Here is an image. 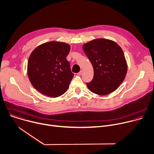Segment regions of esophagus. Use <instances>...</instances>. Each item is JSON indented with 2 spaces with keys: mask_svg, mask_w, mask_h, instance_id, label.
I'll return each instance as SVG.
<instances>
[{
  "mask_svg": "<svg viewBox=\"0 0 154 154\" xmlns=\"http://www.w3.org/2000/svg\"><path fill=\"white\" fill-rule=\"evenodd\" d=\"M82 70H81V71L78 73V75H82Z\"/></svg>",
  "mask_w": 154,
  "mask_h": 154,
  "instance_id": "esophagus-1",
  "label": "esophagus"
}]
</instances>
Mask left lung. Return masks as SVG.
<instances>
[{"instance_id":"1","label":"left lung","mask_w":154,"mask_h":154,"mask_svg":"<svg viewBox=\"0 0 154 154\" xmlns=\"http://www.w3.org/2000/svg\"><path fill=\"white\" fill-rule=\"evenodd\" d=\"M83 50L94 71L88 88L99 95H106L116 90L123 82L128 72L125 54L115 41L98 38L85 43Z\"/></svg>"}]
</instances>
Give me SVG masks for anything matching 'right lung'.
Returning a JSON list of instances; mask_svg holds the SVG:
<instances>
[{
    "mask_svg": "<svg viewBox=\"0 0 154 154\" xmlns=\"http://www.w3.org/2000/svg\"><path fill=\"white\" fill-rule=\"evenodd\" d=\"M70 50L68 44L50 41L38 46L30 54L28 77L42 94L56 98L67 90L74 75L66 59Z\"/></svg>",
    "mask_w": 154,
    "mask_h": 154,
    "instance_id": "add662e5",
    "label": "right lung"
}]
</instances>
